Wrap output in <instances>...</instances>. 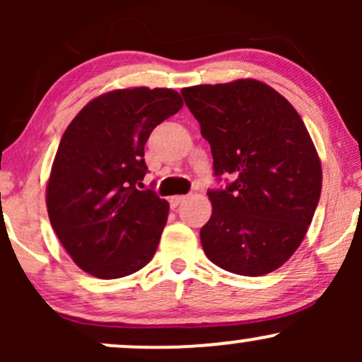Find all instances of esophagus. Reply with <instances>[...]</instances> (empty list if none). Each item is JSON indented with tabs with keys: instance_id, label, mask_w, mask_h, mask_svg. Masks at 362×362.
<instances>
[{
	"instance_id": "34e87169",
	"label": "esophagus",
	"mask_w": 362,
	"mask_h": 362,
	"mask_svg": "<svg viewBox=\"0 0 362 362\" xmlns=\"http://www.w3.org/2000/svg\"><path fill=\"white\" fill-rule=\"evenodd\" d=\"M185 195H173V197H170V206L175 209V207H178L182 204V202H185Z\"/></svg>"
}]
</instances>
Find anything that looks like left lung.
<instances>
[{"mask_svg":"<svg viewBox=\"0 0 362 362\" xmlns=\"http://www.w3.org/2000/svg\"><path fill=\"white\" fill-rule=\"evenodd\" d=\"M211 144L214 175L201 243L213 264L264 276L298 250L322 192V163L296 109L265 83L236 80L182 90Z\"/></svg>","mask_w":362,"mask_h":362,"instance_id":"left-lung-1","label":"left lung"}]
</instances>
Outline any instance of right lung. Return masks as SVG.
I'll return each instance as SVG.
<instances>
[{
    "label": "right lung",
    "mask_w": 362,
    "mask_h": 362,
    "mask_svg": "<svg viewBox=\"0 0 362 362\" xmlns=\"http://www.w3.org/2000/svg\"><path fill=\"white\" fill-rule=\"evenodd\" d=\"M170 88L114 90L93 98L62 134L45 202L57 238L81 271L119 279L155 255L168 202L139 190L144 144L182 109Z\"/></svg>",
    "instance_id": "1"
}]
</instances>
